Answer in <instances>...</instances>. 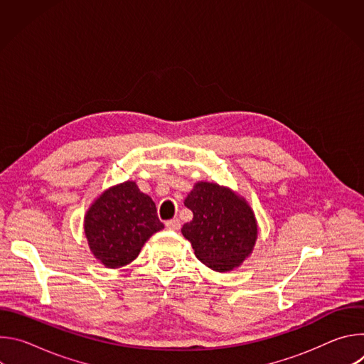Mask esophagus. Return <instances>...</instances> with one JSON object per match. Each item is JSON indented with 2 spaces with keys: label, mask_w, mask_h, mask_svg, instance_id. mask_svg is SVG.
Instances as JSON below:
<instances>
[{
  "label": "esophagus",
  "mask_w": 364,
  "mask_h": 364,
  "mask_svg": "<svg viewBox=\"0 0 364 364\" xmlns=\"http://www.w3.org/2000/svg\"><path fill=\"white\" fill-rule=\"evenodd\" d=\"M166 226L170 230H178L181 228V222L178 219H170L166 222Z\"/></svg>",
  "instance_id": "34e87169"
}]
</instances>
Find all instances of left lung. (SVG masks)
<instances>
[{
	"mask_svg": "<svg viewBox=\"0 0 364 364\" xmlns=\"http://www.w3.org/2000/svg\"><path fill=\"white\" fill-rule=\"evenodd\" d=\"M193 220L181 233L191 242L200 262L218 272L239 267L252 252L257 226L250 207L229 188L197 183L184 200Z\"/></svg>",
	"mask_w": 364,
	"mask_h": 364,
	"instance_id": "1",
	"label": "left lung"
}]
</instances>
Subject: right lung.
<instances>
[{"mask_svg":"<svg viewBox=\"0 0 364 364\" xmlns=\"http://www.w3.org/2000/svg\"><path fill=\"white\" fill-rule=\"evenodd\" d=\"M163 228L155 203L132 181L107 190L85 218L90 250L108 268L132 262L148 237Z\"/></svg>","mask_w":364,"mask_h":364,"instance_id":"obj_1","label":"right lung"}]
</instances>
